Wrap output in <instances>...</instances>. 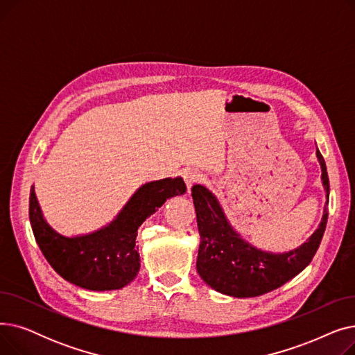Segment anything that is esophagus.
I'll list each match as a JSON object with an SVG mask.
<instances>
[{
    "mask_svg": "<svg viewBox=\"0 0 355 355\" xmlns=\"http://www.w3.org/2000/svg\"><path fill=\"white\" fill-rule=\"evenodd\" d=\"M182 178H184L185 185H187V189L190 190L193 185L200 180V174L197 171H194V170H185L182 173Z\"/></svg>",
    "mask_w": 355,
    "mask_h": 355,
    "instance_id": "34e87169",
    "label": "esophagus"
}]
</instances>
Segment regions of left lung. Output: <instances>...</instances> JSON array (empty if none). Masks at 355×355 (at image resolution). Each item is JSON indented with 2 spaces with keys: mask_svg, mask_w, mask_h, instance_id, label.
<instances>
[{
  "mask_svg": "<svg viewBox=\"0 0 355 355\" xmlns=\"http://www.w3.org/2000/svg\"><path fill=\"white\" fill-rule=\"evenodd\" d=\"M316 158L327 198L321 223L305 243L284 253L266 252L246 241L232 226L211 190L202 184L194 185L191 196L201 237L197 272L210 288L234 297H253L282 286L311 263L327 227L329 198L327 165L318 148Z\"/></svg>",
  "mask_w": 355,
  "mask_h": 355,
  "instance_id": "left-lung-1",
  "label": "left lung"
}]
</instances>
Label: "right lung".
<instances>
[{"label":"right lung","mask_w":355,"mask_h":355,"mask_svg":"<svg viewBox=\"0 0 355 355\" xmlns=\"http://www.w3.org/2000/svg\"><path fill=\"white\" fill-rule=\"evenodd\" d=\"M185 191L181 177L145 182L107 225L69 237L49 225L31 185L30 223L37 245L64 281L89 291L121 289L134 281L141 268L137 248L139 226L168 198Z\"/></svg>","instance_id":"add662e5"}]
</instances>
